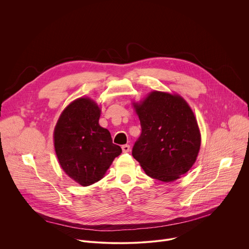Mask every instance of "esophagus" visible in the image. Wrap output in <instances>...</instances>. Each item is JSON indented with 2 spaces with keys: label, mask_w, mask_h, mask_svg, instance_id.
<instances>
[{
  "label": "esophagus",
  "mask_w": 249,
  "mask_h": 249,
  "mask_svg": "<svg viewBox=\"0 0 249 249\" xmlns=\"http://www.w3.org/2000/svg\"><path fill=\"white\" fill-rule=\"evenodd\" d=\"M122 151H123V153H128L129 151H130V146L129 145H123L122 146Z\"/></svg>",
  "instance_id": "obj_1"
}]
</instances>
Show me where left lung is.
<instances>
[{
	"instance_id": "left-lung-1",
	"label": "left lung",
	"mask_w": 249,
	"mask_h": 249,
	"mask_svg": "<svg viewBox=\"0 0 249 249\" xmlns=\"http://www.w3.org/2000/svg\"><path fill=\"white\" fill-rule=\"evenodd\" d=\"M134 107L142 128L132 150L134 159L155 179H178L194 164L201 145L190 106L177 94L153 91Z\"/></svg>"
}]
</instances>
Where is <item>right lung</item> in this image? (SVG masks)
I'll return each mask as SVG.
<instances>
[{
    "label": "right lung",
    "mask_w": 249,
    "mask_h": 249,
    "mask_svg": "<svg viewBox=\"0 0 249 249\" xmlns=\"http://www.w3.org/2000/svg\"><path fill=\"white\" fill-rule=\"evenodd\" d=\"M100 109L88 97L71 102L55 130L54 147L63 170L82 186L100 180L122 150L109 131L99 126Z\"/></svg>",
    "instance_id": "right-lung-1"
}]
</instances>
